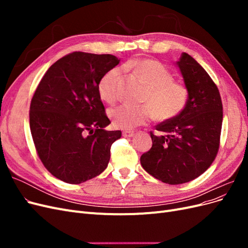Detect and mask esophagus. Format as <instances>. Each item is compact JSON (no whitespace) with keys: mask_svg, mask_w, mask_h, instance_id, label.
Returning a JSON list of instances; mask_svg holds the SVG:
<instances>
[{"mask_svg":"<svg viewBox=\"0 0 248 248\" xmlns=\"http://www.w3.org/2000/svg\"><path fill=\"white\" fill-rule=\"evenodd\" d=\"M123 136L126 138H132L134 136V131L132 130H125L123 131Z\"/></svg>","mask_w":248,"mask_h":248,"instance_id":"1","label":"esophagus"}]
</instances>
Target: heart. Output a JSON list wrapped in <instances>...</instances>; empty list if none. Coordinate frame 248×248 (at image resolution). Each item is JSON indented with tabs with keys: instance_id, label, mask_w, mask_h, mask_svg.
I'll return each mask as SVG.
<instances>
[{
	"instance_id": "b5f03b06",
	"label": "heart",
	"mask_w": 248,
	"mask_h": 248,
	"mask_svg": "<svg viewBox=\"0 0 248 248\" xmlns=\"http://www.w3.org/2000/svg\"><path fill=\"white\" fill-rule=\"evenodd\" d=\"M144 80L148 89L142 97L144 106L123 103L109 109L112 125L119 129H132L147 124L155 118L167 121L181 112L188 99V92L184 86L172 81L174 77L163 64L153 60H138L126 64ZM122 70L115 67L108 70L98 82L100 98L108 103L117 100V80Z\"/></svg>"
}]
</instances>
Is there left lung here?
<instances>
[{
    "instance_id": "8db88e82",
    "label": "left lung",
    "mask_w": 248,
    "mask_h": 248,
    "mask_svg": "<svg viewBox=\"0 0 248 248\" xmlns=\"http://www.w3.org/2000/svg\"><path fill=\"white\" fill-rule=\"evenodd\" d=\"M176 65L188 92L187 103L177 117L156 126L162 134L150 132L152 148L140 156L148 174L171 185L189 182L211 166L222 125L219 91L206 70L186 52Z\"/></svg>"
}]
</instances>
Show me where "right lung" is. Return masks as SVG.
I'll list each match as a JSON object with an SVG mask.
<instances>
[{
	"mask_svg": "<svg viewBox=\"0 0 248 248\" xmlns=\"http://www.w3.org/2000/svg\"><path fill=\"white\" fill-rule=\"evenodd\" d=\"M120 60L112 55L76 51L52 64L37 87L30 107V128L44 167L69 184L100 175L110 146L121 131H107L110 121L98 82Z\"/></svg>",
	"mask_w": 248,
	"mask_h": 248,
	"instance_id": "right-lung-1",
	"label": "right lung"
}]
</instances>
